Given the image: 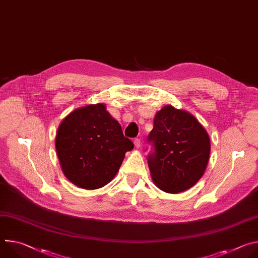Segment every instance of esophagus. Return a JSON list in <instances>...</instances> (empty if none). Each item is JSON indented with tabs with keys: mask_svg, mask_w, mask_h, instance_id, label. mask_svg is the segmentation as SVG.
<instances>
[{
	"mask_svg": "<svg viewBox=\"0 0 258 258\" xmlns=\"http://www.w3.org/2000/svg\"><path fill=\"white\" fill-rule=\"evenodd\" d=\"M134 144H135L136 148H140V146H141V141H140V139H135V140H134Z\"/></svg>",
	"mask_w": 258,
	"mask_h": 258,
	"instance_id": "esophagus-1",
	"label": "esophagus"
}]
</instances>
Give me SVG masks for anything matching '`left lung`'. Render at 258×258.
I'll return each instance as SVG.
<instances>
[{"label":"left lung","mask_w":258,"mask_h":258,"mask_svg":"<svg viewBox=\"0 0 258 258\" xmlns=\"http://www.w3.org/2000/svg\"><path fill=\"white\" fill-rule=\"evenodd\" d=\"M154 152L148 156L151 177L163 192L177 194L192 188L205 172L210 140L197 118L165 105L156 112L148 136Z\"/></svg>","instance_id":"8db88e82"}]
</instances>
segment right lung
I'll list each match as a JSON object with an SVG mask.
<instances>
[{
	"label": "right lung",
	"instance_id": "right-lung-1",
	"mask_svg": "<svg viewBox=\"0 0 258 258\" xmlns=\"http://www.w3.org/2000/svg\"><path fill=\"white\" fill-rule=\"evenodd\" d=\"M55 146L64 175L86 190H96L111 181L125 153L134 148L103 103L77 108L64 117Z\"/></svg>",
	"mask_w": 258,
	"mask_h": 258
}]
</instances>
